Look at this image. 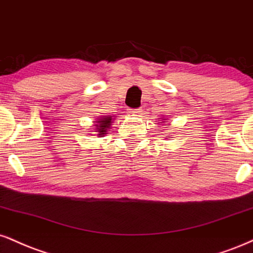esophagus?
Here are the masks:
<instances>
[{"label":"esophagus","mask_w":253,"mask_h":253,"mask_svg":"<svg viewBox=\"0 0 253 253\" xmlns=\"http://www.w3.org/2000/svg\"><path fill=\"white\" fill-rule=\"evenodd\" d=\"M141 109L138 108V109H128V113L129 114H133V115H136V114H140L141 113Z\"/></svg>","instance_id":"1"}]
</instances>
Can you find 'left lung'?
I'll use <instances>...</instances> for the list:
<instances>
[{
    "label": "left lung",
    "mask_w": 253,
    "mask_h": 253,
    "mask_svg": "<svg viewBox=\"0 0 253 253\" xmlns=\"http://www.w3.org/2000/svg\"><path fill=\"white\" fill-rule=\"evenodd\" d=\"M161 119H163V118H161ZM164 120H166V119H163V123H164Z\"/></svg>",
    "instance_id": "1"
}]
</instances>
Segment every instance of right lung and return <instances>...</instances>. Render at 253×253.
<instances>
[{
    "label": "right lung",
    "mask_w": 253,
    "mask_h": 253,
    "mask_svg": "<svg viewBox=\"0 0 253 253\" xmlns=\"http://www.w3.org/2000/svg\"><path fill=\"white\" fill-rule=\"evenodd\" d=\"M114 119L115 118L112 117V115H102V117H99L94 121V124H95L94 125V129H95L94 132L96 133L97 136L102 138V136H105V134H107Z\"/></svg>",
    "instance_id": "1"
}]
</instances>
